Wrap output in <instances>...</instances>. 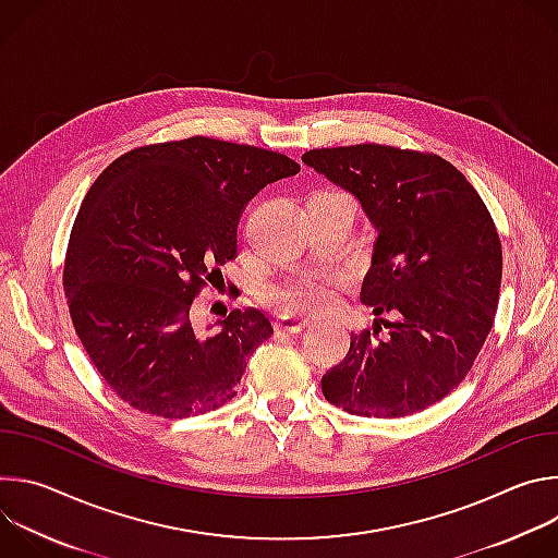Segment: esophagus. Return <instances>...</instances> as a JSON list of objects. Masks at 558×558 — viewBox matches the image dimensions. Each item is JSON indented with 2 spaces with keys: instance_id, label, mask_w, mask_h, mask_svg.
Returning a JSON list of instances; mask_svg holds the SVG:
<instances>
[{
  "instance_id": "1",
  "label": "esophagus",
  "mask_w": 558,
  "mask_h": 558,
  "mask_svg": "<svg viewBox=\"0 0 558 558\" xmlns=\"http://www.w3.org/2000/svg\"><path fill=\"white\" fill-rule=\"evenodd\" d=\"M304 327H306V323L300 320V317H295V315H280V320L274 325L276 333H291V336L300 333Z\"/></svg>"
}]
</instances>
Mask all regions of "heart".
I'll return each instance as SVG.
<instances>
[{"label": "heart", "mask_w": 558, "mask_h": 558, "mask_svg": "<svg viewBox=\"0 0 558 558\" xmlns=\"http://www.w3.org/2000/svg\"><path fill=\"white\" fill-rule=\"evenodd\" d=\"M333 282L327 278H300L271 289V300L291 313H320L333 304Z\"/></svg>", "instance_id": "b5f03b06"}]
</instances>
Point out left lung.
Instances as JSON below:
<instances>
[{"label":"left lung","mask_w":558,"mask_h":558,"mask_svg":"<svg viewBox=\"0 0 558 558\" xmlns=\"http://www.w3.org/2000/svg\"><path fill=\"white\" fill-rule=\"evenodd\" d=\"M302 163L353 194L373 225L360 300L377 315L373 335L389 331L351 333L347 357L323 375L325 397L379 420L437 404L495 323L504 258L488 207L437 154L364 143L308 149Z\"/></svg>","instance_id":"1"}]
</instances>
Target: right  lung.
Returning a JSON list of instances; mask_svg holds the SVG:
<instances>
[{"mask_svg": "<svg viewBox=\"0 0 558 558\" xmlns=\"http://www.w3.org/2000/svg\"><path fill=\"white\" fill-rule=\"evenodd\" d=\"M298 172L284 154L192 136L136 147L99 174L70 233L63 291L78 340L123 402L183 420L235 395L271 323L247 306L198 329L192 302L235 256L243 207Z\"/></svg>", "mask_w": 558, "mask_h": 558, "instance_id": "add662e5", "label": "right lung"}]
</instances>
